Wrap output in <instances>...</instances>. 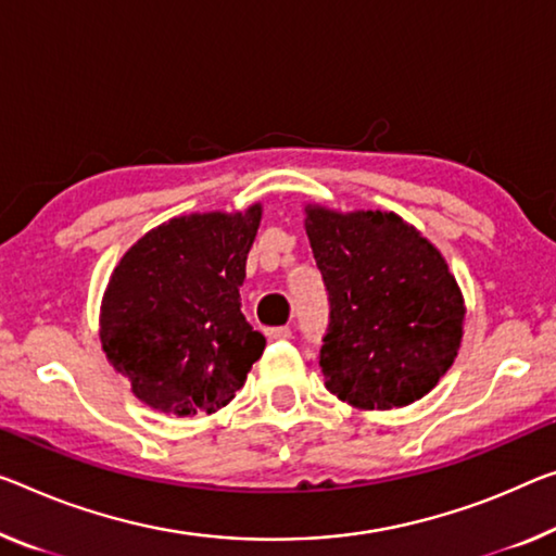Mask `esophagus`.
<instances>
[{"mask_svg": "<svg viewBox=\"0 0 556 556\" xmlns=\"http://www.w3.org/2000/svg\"><path fill=\"white\" fill-rule=\"evenodd\" d=\"M266 336L270 340H288L290 338V328L288 326H278V328H268Z\"/></svg>", "mask_w": 556, "mask_h": 556, "instance_id": "1", "label": "esophagus"}]
</instances>
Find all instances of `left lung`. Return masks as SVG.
Returning <instances> with one entry per match:
<instances>
[{
    "label": "left lung",
    "instance_id": "1",
    "mask_svg": "<svg viewBox=\"0 0 556 556\" xmlns=\"http://www.w3.org/2000/svg\"><path fill=\"white\" fill-rule=\"evenodd\" d=\"M305 233L330 301L326 388L357 409L427 395L463 343L465 298L442 253L392 211L305 206Z\"/></svg>",
    "mask_w": 556,
    "mask_h": 556
}]
</instances>
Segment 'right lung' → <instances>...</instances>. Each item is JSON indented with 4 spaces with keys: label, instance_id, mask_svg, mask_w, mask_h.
Wrapping results in <instances>:
<instances>
[{
    "label": "right lung",
    "instance_id": "obj_1",
    "mask_svg": "<svg viewBox=\"0 0 556 556\" xmlns=\"http://www.w3.org/2000/svg\"><path fill=\"white\" fill-rule=\"evenodd\" d=\"M261 203L191 213L139 238L109 278L101 348L141 403L189 417L216 413L243 388L266 338L241 313L245 258Z\"/></svg>",
    "mask_w": 556,
    "mask_h": 556
}]
</instances>
